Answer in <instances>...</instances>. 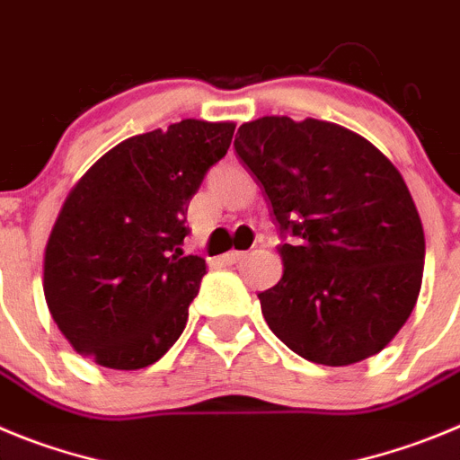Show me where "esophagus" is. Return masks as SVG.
I'll return each mask as SVG.
<instances>
[{
  "label": "esophagus",
  "mask_w": 460,
  "mask_h": 460,
  "mask_svg": "<svg viewBox=\"0 0 460 460\" xmlns=\"http://www.w3.org/2000/svg\"><path fill=\"white\" fill-rule=\"evenodd\" d=\"M240 259H245V252H238V250H234V252H229V254H225V256H222V261H225L226 266H234V263H238Z\"/></svg>",
  "instance_id": "1"
}]
</instances>
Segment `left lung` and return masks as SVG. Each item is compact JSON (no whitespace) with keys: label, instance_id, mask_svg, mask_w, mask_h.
<instances>
[{"label":"left lung","instance_id":"1","mask_svg":"<svg viewBox=\"0 0 460 460\" xmlns=\"http://www.w3.org/2000/svg\"><path fill=\"white\" fill-rule=\"evenodd\" d=\"M234 146L296 235L277 245L281 279L259 293L268 328L325 367L380 353L424 275V226L399 169L362 135L318 119L261 117Z\"/></svg>","mask_w":460,"mask_h":460}]
</instances>
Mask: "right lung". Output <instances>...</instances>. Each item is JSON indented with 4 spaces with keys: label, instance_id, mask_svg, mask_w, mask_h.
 Instances as JSON below:
<instances>
[{
    "label": "right lung",
    "instance_id": "obj_1",
    "mask_svg": "<svg viewBox=\"0 0 460 460\" xmlns=\"http://www.w3.org/2000/svg\"><path fill=\"white\" fill-rule=\"evenodd\" d=\"M235 123L183 119L123 139L73 185L43 256L48 309L107 369L158 362L188 323L206 261L183 252L188 204Z\"/></svg>",
    "mask_w": 460,
    "mask_h": 460
}]
</instances>
